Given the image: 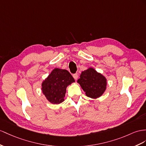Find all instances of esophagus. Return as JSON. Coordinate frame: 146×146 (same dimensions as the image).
Here are the masks:
<instances>
[{"label": "esophagus", "mask_w": 146, "mask_h": 146, "mask_svg": "<svg viewBox=\"0 0 146 146\" xmlns=\"http://www.w3.org/2000/svg\"><path fill=\"white\" fill-rule=\"evenodd\" d=\"M73 78H74V79L75 80H76L78 79V73L73 74Z\"/></svg>", "instance_id": "obj_1"}]
</instances>
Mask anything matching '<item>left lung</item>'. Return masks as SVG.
<instances>
[{"label": "left lung", "mask_w": 146, "mask_h": 146, "mask_svg": "<svg viewBox=\"0 0 146 146\" xmlns=\"http://www.w3.org/2000/svg\"><path fill=\"white\" fill-rule=\"evenodd\" d=\"M77 82L89 98L97 99L105 92L107 79L102 74L96 72L93 68H89L82 72L80 78Z\"/></svg>", "instance_id": "1"}]
</instances>
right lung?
<instances>
[{"label":"right lung","mask_w":146,"mask_h":146,"mask_svg":"<svg viewBox=\"0 0 146 146\" xmlns=\"http://www.w3.org/2000/svg\"><path fill=\"white\" fill-rule=\"evenodd\" d=\"M74 80L68 71L55 68L42 83L43 94L50 103L58 104L64 101L66 87Z\"/></svg>","instance_id":"obj_1"}]
</instances>
